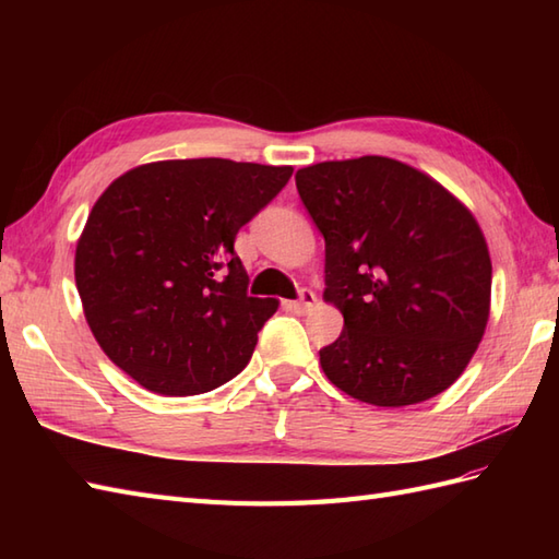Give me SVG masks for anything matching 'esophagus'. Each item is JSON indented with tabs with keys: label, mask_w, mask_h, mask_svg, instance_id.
Instances as JSON below:
<instances>
[{
	"label": "esophagus",
	"mask_w": 559,
	"mask_h": 559,
	"mask_svg": "<svg viewBox=\"0 0 559 559\" xmlns=\"http://www.w3.org/2000/svg\"><path fill=\"white\" fill-rule=\"evenodd\" d=\"M314 302H317V295H314L312 290L302 288V290H300V298H298V300H290V302H286V307H288L290 312L305 314V312H310V310H312Z\"/></svg>",
	"instance_id": "1"
}]
</instances>
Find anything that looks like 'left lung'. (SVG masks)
<instances>
[{
  "instance_id": "obj_1",
  "label": "left lung",
  "mask_w": 559,
  "mask_h": 559,
  "mask_svg": "<svg viewBox=\"0 0 559 559\" xmlns=\"http://www.w3.org/2000/svg\"><path fill=\"white\" fill-rule=\"evenodd\" d=\"M295 185L326 242L324 300L343 314L319 350L329 382L384 408L442 394L490 317L492 264L473 213L384 156L317 163Z\"/></svg>"
}]
</instances>
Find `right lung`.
Segmentation results:
<instances>
[{
  "label": "right lung",
  "mask_w": 559,
  "mask_h": 559,
  "mask_svg": "<svg viewBox=\"0 0 559 559\" xmlns=\"http://www.w3.org/2000/svg\"><path fill=\"white\" fill-rule=\"evenodd\" d=\"M290 175V165L158 160L100 194L74 276L98 346L134 382L194 396L245 370L278 302L247 293L235 235Z\"/></svg>",
  "instance_id": "add662e5"
}]
</instances>
